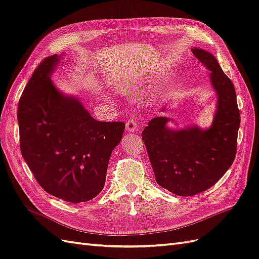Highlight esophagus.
Masks as SVG:
<instances>
[{"label":"esophagus","instance_id":"obj_1","mask_svg":"<svg viewBox=\"0 0 259 259\" xmlns=\"http://www.w3.org/2000/svg\"><path fill=\"white\" fill-rule=\"evenodd\" d=\"M127 132H135L139 126L137 124V121L134 119H130L128 121H126V125H125Z\"/></svg>","mask_w":259,"mask_h":259}]
</instances>
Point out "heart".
Segmentation results:
<instances>
[{
    "label": "heart",
    "mask_w": 259,
    "mask_h": 259,
    "mask_svg": "<svg viewBox=\"0 0 259 259\" xmlns=\"http://www.w3.org/2000/svg\"><path fill=\"white\" fill-rule=\"evenodd\" d=\"M119 90H120V91H121V92H123V91H124V89H123V88H122V86H120V88H119Z\"/></svg>",
    "instance_id": "obj_1"
}]
</instances>
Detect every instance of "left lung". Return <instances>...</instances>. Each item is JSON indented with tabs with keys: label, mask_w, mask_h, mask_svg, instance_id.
Listing matches in <instances>:
<instances>
[{
	"label": "left lung",
	"mask_w": 259,
	"mask_h": 259,
	"mask_svg": "<svg viewBox=\"0 0 259 259\" xmlns=\"http://www.w3.org/2000/svg\"><path fill=\"white\" fill-rule=\"evenodd\" d=\"M192 53L210 71L218 95L211 126L173 130L166 125L169 119L158 116L143 131L156 183L180 197L207 190L228 170L236 158L241 121L236 90L216 58L201 49H192Z\"/></svg>",
	"instance_id": "1"
}]
</instances>
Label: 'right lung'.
<instances>
[{"label":"right lung","mask_w":259,"mask_h":259,"mask_svg":"<svg viewBox=\"0 0 259 259\" xmlns=\"http://www.w3.org/2000/svg\"><path fill=\"white\" fill-rule=\"evenodd\" d=\"M58 61L57 54L43 59L23 90L17 111L20 150L46 192L81 203L104 189L125 123L93 119L79 99L55 88L51 74Z\"/></svg>","instance_id":"right-lung-1"}]
</instances>
